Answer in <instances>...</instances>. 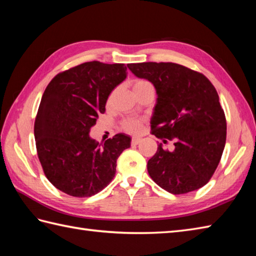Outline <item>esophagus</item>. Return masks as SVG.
Segmentation results:
<instances>
[{"instance_id": "34e87169", "label": "esophagus", "mask_w": 256, "mask_h": 256, "mask_svg": "<svg viewBox=\"0 0 256 256\" xmlns=\"http://www.w3.org/2000/svg\"><path fill=\"white\" fill-rule=\"evenodd\" d=\"M140 138H132V140H131V144H132V145H138V144L140 143Z\"/></svg>"}]
</instances>
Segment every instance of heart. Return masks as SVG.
Segmentation results:
<instances>
[{
  "label": "heart",
  "instance_id": "1",
  "mask_svg": "<svg viewBox=\"0 0 256 256\" xmlns=\"http://www.w3.org/2000/svg\"><path fill=\"white\" fill-rule=\"evenodd\" d=\"M133 91L135 94H140V91H144L146 89H154L153 86L150 82V81L145 79H138L133 82ZM143 120L138 118H124L120 123V128H121L122 131L126 132L128 134H138L143 128Z\"/></svg>",
  "mask_w": 256,
  "mask_h": 256
}]
</instances>
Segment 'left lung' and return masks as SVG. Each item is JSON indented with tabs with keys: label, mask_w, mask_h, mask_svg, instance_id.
Returning a JSON list of instances; mask_svg holds the SVG:
<instances>
[{
	"label": "left lung",
	"mask_w": 256,
	"mask_h": 256,
	"mask_svg": "<svg viewBox=\"0 0 256 256\" xmlns=\"http://www.w3.org/2000/svg\"><path fill=\"white\" fill-rule=\"evenodd\" d=\"M128 67L156 89L150 133L175 145L172 150L158 145L148 162L150 178L174 194L204 187L219 165L226 140L224 111L214 84L202 74L174 62Z\"/></svg>",
	"instance_id": "obj_1"
}]
</instances>
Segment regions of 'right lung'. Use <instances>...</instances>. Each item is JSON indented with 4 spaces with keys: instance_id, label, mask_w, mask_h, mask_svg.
Listing matches in <instances>:
<instances>
[{
    "instance_id": "1",
    "label": "right lung",
    "mask_w": 256,
    "mask_h": 256,
    "mask_svg": "<svg viewBox=\"0 0 256 256\" xmlns=\"http://www.w3.org/2000/svg\"><path fill=\"white\" fill-rule=\"evenodd\" d=\"M126 78L124 64L88 62L59 72L42 96L34 124L37 155L54 186L72 197H91L116 176V160L131 138L116 134L100 144L89 136L106 112L112 90Z\"/></svg>"
}]
</instances>
